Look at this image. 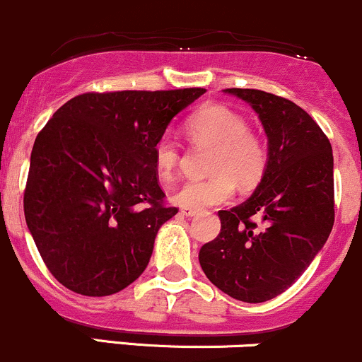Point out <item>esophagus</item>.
<instances>
[{
	"instance_id": "esophagus-1",
	"label": "esophagus",
	"mask_w": 362,
	"mask_h": 362,
	"mask_svg": "<svg viewBox=\"0 0 362 362\" xmlns=\"http://www.w3.org/2000/svg\"><path fill=\"white\" fill-rule=\"evenodd\" d=\"M197 213H199V210H191V208H184V210H182V215L185 216H196Z\"/></svg>"
}]
</instances>
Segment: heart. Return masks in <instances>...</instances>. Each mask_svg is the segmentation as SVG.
<instances>
[{
  "mask_svg": "<svg viewBox=\"0 0 362 362\" xmlns=\"http://www.w3.org/2000/svg\"><path fill=\"white\" fill-rule=\"evenodd\" d=\"M185 128L194 142L215 147L210 166L213 177L182 184L173 194L178 206L203 210L223 204L234 196V180L250 185L260 178L265 168V149L238 112L222 104L204 105L189 117ZM152 159L158 177L170 180L180 165V146L171 133L156 140Z\"/></svg>",
  "mask_w": 362,
  "mask_h": 362,
  "instance_id": "heart-1",
  "label": "heart"
}]
</instances>
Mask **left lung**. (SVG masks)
<instances>
[{
    "label": "left lung",
    "mask_w": 362,
    "mask_h": 362,
    "mask_svg": "<svg viewBox=\"0 0 362 362\" xmlns=\"http://www.w3.org/2000/svg\"><path fill=\"white\" fill-rule=\"evenodd\" d=\"M251 105L267 135V165L253 194L220 210L222 229L199 251L218 290L262 303L305 272L334 222L333 151L328 136L291 100L262 90L227 88Z\"/></svg>",
    "instance_id": "left-lung-1"
}]
</instances>
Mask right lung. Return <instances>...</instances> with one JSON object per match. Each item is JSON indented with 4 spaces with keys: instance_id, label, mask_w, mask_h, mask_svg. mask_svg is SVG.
<instances>
[{
    "instance_id": "add662e5",
    "label": "right lung",
    "mask_w": 362,
    "mask_h": 362,
    "mask_svg": "<svg viewBox=\"0 0 362 362\" xmlns=\"http://www.w3.org/2000/svg\"><path fill=\"white\" fill-rule=\"evenodd\" d=\"M204 88L83 93L37 133L24 213L41 258L60 284L107 296L146 271L163 204L152 149Z\"/></svg>"
}]
</instances>
